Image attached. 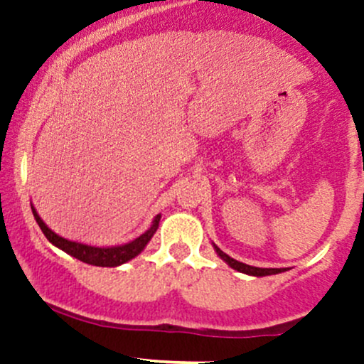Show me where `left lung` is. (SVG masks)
<instances>
[{
	"label": "left lung",
	"instance_id": "8db88e82",
	"mask_svg": "<svg viewBox=\"0 0 364 364\" xmlns=\"http://www.w3.org/2000/svg\"><path fill=\"white\" fill-rule=\"evenodd\" d=\"M214 248H215L217 255H219V257L223 258V260H224L225 263H228V265L231 267V269L237 270V272H243V274H248V275H255V277H265V275L281 274V272H284V270H286V269H260V267L246 265V263L237 262V260H235V258L229 257V255H225V253L223 252V250L217 248L215 245H214Z\"/></svg>",
	"mask_w": 364,
	"mask_h": 364
}]
</instances>
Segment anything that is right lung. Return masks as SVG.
Wrapping results in <instances>:
<instances>
[{
    "mask_svg": "<svg viewBox=\"0 0 364 364\" xmlns=\"http://www.w3.org/2000/svg\"><path fill=\"white\" fill-rule=\"evenodd\" d=\"M32 214H34L41 231H43L44 236L48 237L49 243H53L56 248L63 250L65 253L72 255V257L77 258V260L89 263V265H95V267H118L121 263H127L128 260H132V258H135L136 255L147 246L149 241L152 240V236L156 235L159 228V220H161V215H156V219H154L152 225H150L147 231H145L141 236L135 237L133 241H129L127 245L111 246V248H99V246L77 243V241H70V240H65V237L58 236L56 232L51 231V229L46 225V223L41 219L34 207H32Z\"/></svg>",
    "mask_w": 364,
    "mask_h": 364,
    "instance_id": "obj_1",
    "label": "right lung"
}]
</instances>
